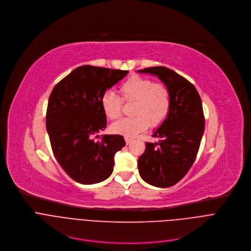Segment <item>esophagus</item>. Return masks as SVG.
Here are the masks:
<instances>
[{"label":"esophagus","instance_id":"obj_1","mask_svg":"<svg viewBox=\"0 0 251 251\" xmlns=\"http://www.w3.org/2000/svg\"><path fill=\"white\" fill-rule=\"evenodd\" d=\"M125 139H126V144H129V143L131 142V139L128 138V137H126Z\"/></svg>","mask_w":251,"mask_h":251}]
</instances>
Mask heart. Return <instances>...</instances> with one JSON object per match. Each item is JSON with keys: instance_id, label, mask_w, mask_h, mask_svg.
<instances>
[{"instance_id": "1", "label": "heart", "mask_w": 251, "mask_h": 251, "mask_svg": "<svg viewBox=\"0 0 251 251\" xmlns=\"http://www.w3.org/2000/svg\"><path fill=\"white\" fill-rule=\"evenodd\" d=\"M120 93L121 98L110 91L101 97L102 110L110 120H117L122 116V101L133 102L131 114L134 117L120 120L112 125L111 129L117 134L134 137L150 125L153 127L161 126L169 115L171 97L164 84L133 75L121 85Z\"/></svg>"}]
</instances>
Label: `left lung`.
Returning a JSON list of instances; mask_svg holds the SVG:
<instances>
[{
	"mask_svg": "<svg viewBox=\"0 0 251 251\" xmlns=\"http://www.w3.org/2000/svg\"><path fill=\"white\" fill-rule=\"evenodd\" d=\"M140 73L156 75L168 88L171 108L165 122L152 134L158 142H145L138 171L148 184L167 188L178 183L192 167L205 130L201 98L195 86L175 71L148 67Z\"/></svg>",
	"mask_w": 251,
	"mask_h": 251,
	"instance_id": "left-lung-1",
	"label": "left lung"
}]
</instances>
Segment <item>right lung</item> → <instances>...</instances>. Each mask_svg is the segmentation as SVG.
I'll return each mask as SVG.
<instances>
[{
	"label": "right lung",
	"mask_w": 251,
	"mask_h": 251,
	"mask_svg": "<svg viewBox=\"0 0 251 251\" xmlns=\"http://www.w3.org/2000/svg\"><path fill=\"white\" fill-rule=\"evenodd\" d=\"M128 71L83 65L56 84L46 111L53 154L74 181L96 184L112 174L116 152L126 145L120 134L97 135L107 126L101 97Z\"/></svg>",
	"instance_id": "add662e5"
}]
</instances>
